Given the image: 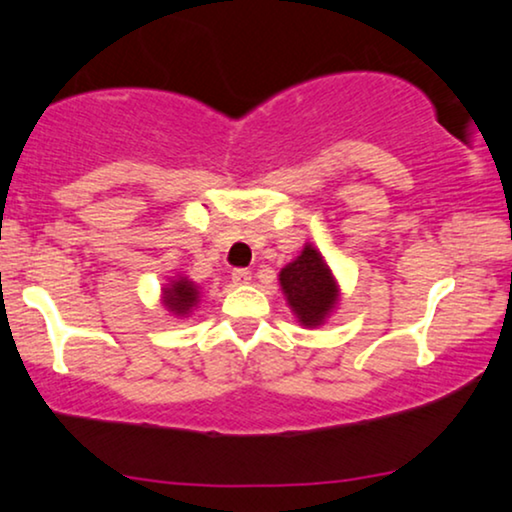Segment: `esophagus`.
Here are the masks:
<instances>
[{"mask_svg": "<svg viewBox=\"0 0 512 512\" xmlns=\"http://www.w3.org/2000/svg\"><path fill=\"white\" fill-rule=\"evenodd\" d=\"M231 281H234L236 285H248L252 281V274L248 269H236L234 274H231Z\"/></svg>", "mask_w": 512, "mask_h": 512, "instance_id": "obj_1", "label": "esophagus"}]
</instances>
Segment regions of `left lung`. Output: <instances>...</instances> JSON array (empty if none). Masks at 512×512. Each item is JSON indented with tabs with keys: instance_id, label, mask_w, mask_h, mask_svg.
I'll list each match as a JSON object with an SVG mask.
<instances>
[{
	"instance_id": "1",
	"label": "left lung",
	"mask_w": 512,
	"mask_h": 512,
	"mask_svg": "<svg viewBox=\"0 0 512 512\" xmlns=\"http://www.w3.org/2000/svg\"><path fill=\"white\" fill-rule=\"evenodd\" d=\"M283 297L292 316L304 327H320L337 309L342 290L330 264L313 243H306L295 260L278 274Z\"/></svg>"
}]
</instances>
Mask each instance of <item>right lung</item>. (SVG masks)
<instances>
[{
  "mask_svg": "<svg viewBox=\"0 0 512 512\" xmlns=\"http://www.w3.org/2000/svg\"><path fill=\"white\" fill-rule=\"evenodd\" d=\"M201 302V288L192 278L177 274L170 276L168 283L161 288V304L175 318H187Z\"/></svg>",
  "mask_w": 512,
  "mask_h": 512,
  "instance_id": "add662e5",
  "label": "right lung"
}]
</instances>
